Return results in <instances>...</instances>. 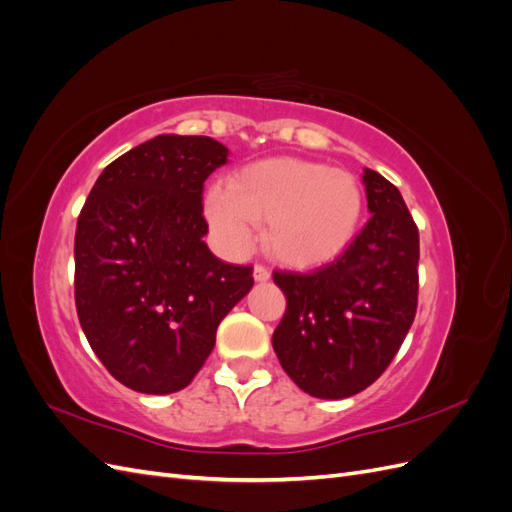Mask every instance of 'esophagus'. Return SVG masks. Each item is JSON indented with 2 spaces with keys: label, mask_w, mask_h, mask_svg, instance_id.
<instances>
[{
  "label": "esophagus",
  "mask_w": 512,
  "mask_h": 512,
  "mask_svg": "<svg viewBox=\"0 0 512 512\" xmlns=\"http://www.w3.org/2000/svg\"><path fill=\"white\" fill-rule=\"evenodd\" d=\"M269 277H271V271L265 265H256L254 267V280L256 282H267Z\"/></svg>",
  "instance_id": "esophagus-1"
}]
</instances>
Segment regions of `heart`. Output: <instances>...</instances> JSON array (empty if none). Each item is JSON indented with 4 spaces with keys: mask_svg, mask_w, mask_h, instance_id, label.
I'll return each instance as SVG.
<instances>
[{
    "mask_svg": "<svg viewBox=\"0 0 512 512\" xmlns=\"http://www.w3.org/2000/svg\"><path fill=\"white\" fill-rule=\"evenodd\" d=\"M363 209V185L352 173L299 158L254 162L205 196L209 226L228 254L250 252L256 224L267 222V250L294 269L342 256L361 228Z\"/></svg>",
    "mask_w": 512,
    "mask_h": 512,
    "instance_id": "b5f03b06",
    "label": "heart"
}]
</instances>
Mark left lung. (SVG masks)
<instances>
[{"label":"left lung","mask_w":512,"mask_h":512,"mask_svg":"<svg viewBox=\"0 0 512 512\" xmlns=\"http://www.w3.org/2000/svg\"><path fill=\"white\" fill-rule=\"evenodd\" d=\"M363 183L371 218L348 250L312 273H273L286 294L273 350L292 382L320 399L376 382L416 314L418 228L391 181L365 168Z\"/></svg>","instance_id":"8db88e82"}]
</instances>
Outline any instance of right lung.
Instances as JSON below:
<instances>
[{"instance_id": "add662e5", "label": "right lung", "mask_w": 512, "mask_h": 512, "mask_svg": "<svg viewBox=\"0 0 512 512\" xmlns=\"http://www.w3.org/2000/svg\"><path fill=\"white\" fill-rule=\"evenodd\" d=\"M228 162L209 136L160 134L108 164L79 215L74 299L91 350L132 391L185 389L252 267L215 258L203 183Z\"/></svg>"}]
</instances>
